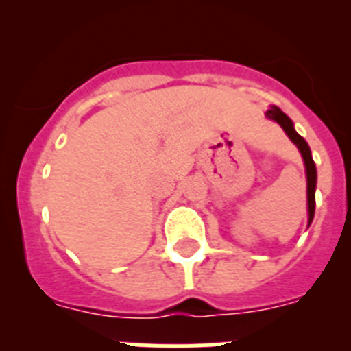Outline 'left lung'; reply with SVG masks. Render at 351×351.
<instances>
[{"label":"left lung","instance_id":"obj_1","mask_svg":"<svg viewBox=\"0 0 351 351\" xmlns=\"http://www.w3.org/2000/svg\"><path fill=\"white\" fill-rule=\"evenodd\" d=\"M265 116H267L269 119L276 121V123L285 130L288 138L297 145V149H299L300 154H302L304 167H306V179H308V226H309L311 225L313 218H315V190H316V167L311 156V149H309L308 142L304 141L299 133L295 132L291 119L283 112V110H281L280 107L272 105L267 112H265Z\"/></svg>","mask_w":351,"mask_h":351}]
</instances>
